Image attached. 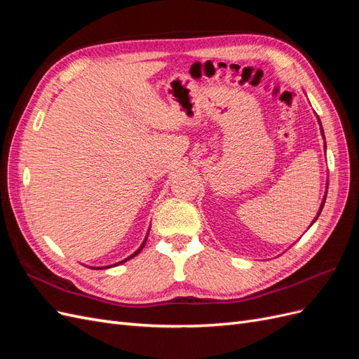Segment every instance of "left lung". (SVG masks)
<instances>
[{"label":"left lung","mask_w":359,"mask_h":359,"mask_svg":"<svg viewBox=\"0 0 359 359\" xmlns=\"http://www.w3.org/2000/svg\"><path fill=\"white\" fill-rule=\"evenodd\" d=\"M318 121H319V126H320V133H322V136H323V128H322V124H320V119H319V118H318ZM323 137H325V136H323ZM325 149H327V144H325ZM327 189H328V186H327ZM325 199H327V196H323V201H322V203H320V208H319V211H318V215L314 217L313 223L316 222V220H318V217L320 215V212H322V208H323V205H325ZM313 223H311V224H313Z\"/></svg>","instance_id":"obj_1"}]
</instances>
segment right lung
Listing matches in <instances>:
<instances>
[{"mask_svg": "<svg viewBox=\"0 0 359 359\" xmlns=\"http://www.w3.org/2000/svg\"><path fill=\"white\" fill-rule=\"evenodd\" d=\"M148 233H149V229H148ZM148 233H147V236H145V240H144V243L140 244V247L136 250V252L133 253V255H130L128 257H126L124 260H119V262H116V264H114V265H111V266H90V268H93V269H104V268H112V266H118V265H121V264H124V262H127V260H130L132 257H135L136 255H139L140 253V250L144 248V245H145V243H147V238H148Z\"/></svg>", "mask_w": 359, "mask_h": 359, "instance_id": "right-lung-1", "label": "right lung"}]
</instances>
